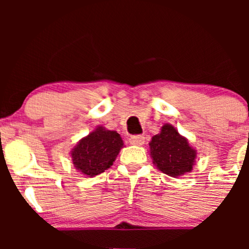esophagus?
I'll return each mask as SVG.
<instances>
[{"instance_id":"1","label":"esophagus","mask_w":249,"mask_h":249,"mask_svg":"<svg viewBox=\"0 0 249 249\" xmlns=\"http://www.w3.org/2000/svg\"><path fill=\"white\" fill-rule=\"evenodd\" d=\"M128 141L132 145H142L145 142V137L141 136V134H134V136L130 137Z\"/></svg>"}]
</instances>
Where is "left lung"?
Wrapping results in <instances>:
<instances>
[{"instance_id": "1", "label": "left lung", "mask_w": 249, "mask_h": 249, "mask_svg": "<svg viewBox=\"0 0 249 249\" xmlns=\"http://www.w3.org/2000/svg\"><path fill=\"white\" fill-rule=\"evenodd\" d=\"M150 148L153 162L162 173L179 177L192 170L196 151L172 125L162 126L160 133L151 141Z\"/></svg>"}]
</instances>
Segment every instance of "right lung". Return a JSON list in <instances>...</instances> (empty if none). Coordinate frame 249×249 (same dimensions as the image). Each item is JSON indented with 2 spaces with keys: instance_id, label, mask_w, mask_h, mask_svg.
Masks as SVG:
<instances>
[{
  "instance_id": "obj_1",
  "label": "right lung",
  "mask_w": 249,
  "mask_h": 249,
  "mask_svg": "<svg viewBox=\"0 0 249 249\" xmlns=\"http://www.w3.org/2000/svg\"><path fill=\"white\" fill-rule=\"evenodd\" d=\"M123 145L121 136L116 131L97 127L72 150L73 165L83 174L97 176L113 164Z\"/></svg>"
}]
</instances>
